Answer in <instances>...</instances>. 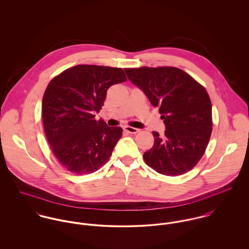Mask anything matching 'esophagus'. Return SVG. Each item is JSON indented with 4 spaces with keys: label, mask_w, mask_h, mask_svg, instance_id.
Listing matches in <instances>:
<instances>
[{
    "label": "esophagus",
    "mask_w": 249,
    "mask_h": 249,
    "mask_svg": "<svg viewBox=\"0 0 249 249\" xmlns=\"http://www.w3.org/2000/svg\"><path fill=\"white\" fill-rule=\"evenodd\" d=\"M124 129L126 132H128V133H131V134H136V133H138V132L140 131L138 128H135V127H131V126H125Z\"/></svg>",
    "instance_id": "1"
}]
</instances>
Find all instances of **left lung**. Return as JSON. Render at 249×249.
<instances>
[{
	"mask_svg": "<svg viewBox=\"0 0 249 249\" xmlns=\"http://www.w3.org/2000/svg\"><path fill=\"white\" fill-rule=\"evenodd\" d=\"M129 80L159 107L165 135L152 132L154 144L143 153L147 166L169 177L191 171L203 156L213 128L212 104L206 89L176 67L125 68Z\"/></svg>",
	"mask_w": 249,
	"mask_h": 249,
	"instance_id": "left-lung-1",
	"label": "left lung"
}]
</instances>
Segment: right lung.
Listing matches in <instances>:
<instances>
[{"instance_id":"right-lung-1","label":"right lung","mask_w":249,"mask_h":249,"mask_svg":"<svg viewBox=\"0 0 249 249\" xmlns=\"http://www.w3.org/2000/svg\"><path fill=\"white\" fill-rule=\"evenodd\" d=\"M126 80L122 68L76 65L48 84L42 100L44 130L52 151L66 170L76 175L100 170L123 135L120 126L95 120L108 88Z\"/></svg>"}]
</instances>
